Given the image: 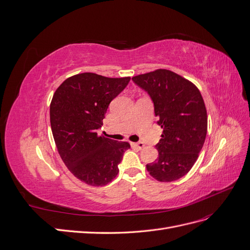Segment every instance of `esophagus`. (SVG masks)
Segmentation results:
<instances>
[{
    "instance_id": "34e87169",
    "label": "esophagus",
    "mask_w": 250,
    "mask_h": 250,
    "mask_svg": "<svg viewBox=\"0 0 250 250\" xmlns=\"http://www.w3.org/2000/svg\"><path fill=\"white\" fill-rule=\"evenodd\" d=\"M131 146L137 148V149H142L144 146H145V144H144L143 142H139V143H131Z\"/></svg>"
}]
</instances>
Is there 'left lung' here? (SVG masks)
<instances>
[{
  "mask_svg": "<svg viewBox=\"0 0 250 250\" xmlns=\"http://www.w3.org/2000/svg\"><path fill=\"white\" fill-rule=\"evenodd\" d=\"M147 92L154 105L157 124L163 128L156 144L158 157L147 171L162 183L185 176L203 147L208 115L199 89L191 81L169 70L160 69L132 77Z\"/></svg>",
  "mask_w": 250,
  "mask_h": 250,
  "instance_id": "left-lung-1",
  "label": "left lung"
}]
</instances>
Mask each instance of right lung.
I'll list each match as a JSON object with an SVG mask.
<instances>
[{
    "label": "right lung",
    "mask_w": 250,
    "mask_h": 250,
    "mask_svg": "<svg viewBox=\"0 0 250 250\" xmlns=\"http://www.w3.org/2000/svg\"><path fill=\"white\" fill-rule=\"evenodd\" d=\"M130 77L108 78L82 73L64 80L50 105V122L60 157L73 174L89 186H105L115 178L129 143L100 137L98 130L109 103Z\"/></svg>",
    "instance_id": "1"
}]
</instances>
